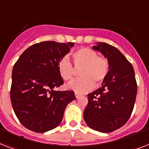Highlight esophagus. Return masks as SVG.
Here are the masks:
<instances>
[{
	"label": "esophagus",
	"mask_w": 149,
	"mask_h": 149,
	"mask_svg": "<svg viewBox=\"0 0 149 149\" xmlns=\"http://www.w3.org/2000/svg\"><path fill=\"white\" fill-rule=\"evenodd\" d=\"M75 96H76V98H79L81 95H80L79 93H77V92H75Z\"/></svg>",
	"instance_id": "esophagus-1"
}]
</instances>
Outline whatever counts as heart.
<instances>
[{
	"label": "heart",
	"instance_id": "heart-1",
	"mask_svg": "<svg viewBox=\"0 0 149 149\" xmlns=\"http://www.w3.org/2000/svg\"><path fill=\"white\" fill-rule=\"evenodd\" d=\"M74 68L67 56L61 58L58 63V72L65 81H69L77 74V69H80V78L74 79L66 85L69 90L77 93H86L93 88L94 83L99 85L104 81L109 72L107 59L90 48H81L72 54Z\"/></svg>",
	"mask_w": 149,
	"mask_h": 149
}]
</instances>
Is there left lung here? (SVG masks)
Here are the masks:
<instances>
[{
	"label": "left lung",
	"mask_w": 149,
	"mask_h": 149,
	"mask_svg": "<svg viewBox=\"0 0 149 149\" xmlns=\"http://www.w3.org/2000/svg\"><path fill=\"white\" fill-rule=\"evenodd\" d=\"M93 49L109 63V72L102 86L88 94L84 118L89 127L108 133L125 125L132 113L137 95L134 68L117 48L97 42Z\"/></svg>",
	"instance_id": "8db88e82"
}]
</instances>
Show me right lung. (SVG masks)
Masks as SVG:
<instances>
[{"label": "right lung", "mask_w": 149, "mask_h": 149, "mask_svg": "<svg viewBox=\"0 0 149 149\" xmlns=\"http://www.w3.org/2000/svg\"><path fill=\"white\" fill-rule=\"evenodd\" d=\"M73 42L46 41L28 48L14 65L10 101L17 119L32 132L43 133L59 125L64 111L76 100L73 91H56L63 84L58 63Z\"/></svg>", "instance_id": "add662e5"}]
</instances>
